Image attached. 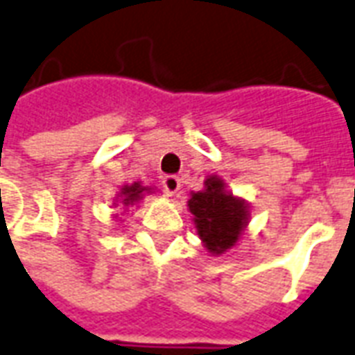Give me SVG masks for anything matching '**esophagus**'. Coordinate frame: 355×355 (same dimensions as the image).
<instances>
[{
    "mask_svg": "<svg viewBox=\"0 0 355 355\" xmlns=\"http://www.w3.org/2000/svg\"><path fill=\"white\" fill-rule=\"evenodd\" d=\"M163 187H164V191H166V194H168V196H174V194H178V192H180L181 180L178 178V175H164Z\"/></svg>",
    "mask_w": 355,
    "mask_h": 355,
    "instance_id": "34e87169",
    "label": "esophagus"
}]
</instances>
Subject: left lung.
Instances as JSON below:
<instances>
[{"instance_id":"1","label":"left lung","mask_w":355,"mask_h":355,"mask_svg":"<svg viewBox=\"0 0 355 355\" xmlns=\"http://www.w3.org/2000/svg\"><path fill=\"white\" fill-rule=\"evenodd\" d=\"M203 185V191L191 194L189 211L205 248L211 254H224L235 246L248 224V207L244 200L230 194L216 175H209Z\"/></svg>"}]
</instances>
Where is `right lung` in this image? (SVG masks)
I'll return each instance as SVG.
<instances>
[{
  "label": "right lung",
  "instance_id": "1",
  "mask_svg": "<svg viewBox=\"0 0 355 355\" xmlns=\"http://www.w3.org/2000/svg\"><path fill=\"white\" fill-rule=\"evenodd\" d=\"M144 191H150L148 187H142L140 183H133V185H125L120 192V200L123 205H133L135 202H139Z\"/></svg>",
  "mask_w": 355,
  "mask_h": 355
}]
</instances>
